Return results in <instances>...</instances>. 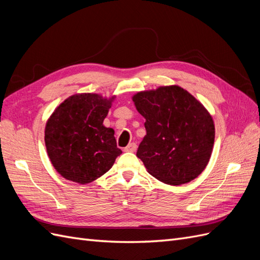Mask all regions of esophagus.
Listing matches in <instances>:
<instances>
[{"instance_id": "34e87169", "label": "esophagus", "mask_w": 260, "mask_h": 260, "mask_svg": "<svg viewBox=\"0 0 260 260\" xmlns=\"http://www.w3.org/2000/svg\"><path fill=\"white\" fill-rule=\"evenodd\" d=\"M137 144L136 143H130L127 147H124L123 148V151L124 152H130V153H133V152H136L137 151Z\"/></svg>"}]
</instances>
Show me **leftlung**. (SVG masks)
<instances>
[{
  "label": "left lung",
  "instance_id": "obj_1",
  "mask_svg": "<svg viewBox=\"0 0 260 260\" xmlns=\"http://www.w3.org/2000/svg\"><path fill=\"white\" fill-rule=\"evenodd\" d=\"M132 100L145 118L146 136L137 156L148 174L171 185L199 177L215 141L214 121L206 108L178 85L139 92Z\"/></svg>",
  "mask_w": 260,
  "mask_h": 260
}]
</instances>
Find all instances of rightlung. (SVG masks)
Segmentation results:
<instances>
[{
  "label": "right lung",
  "mask_w": 260,
  "mask_h": 260,
  "mask_svg": "<svg viewBox=\"0 0 260 260\" xmlns=\"http://www.w3.org/2000/svg\"><path fill=\"white\" fill-rule=\"evenodd\" d=\"M112 100L76 94L55 109L45 125V146L60 176L85 184L103 176L122 152L103 121Z\"/></svg>",
  "instance_id": "add662e5"
}]
</instances>
